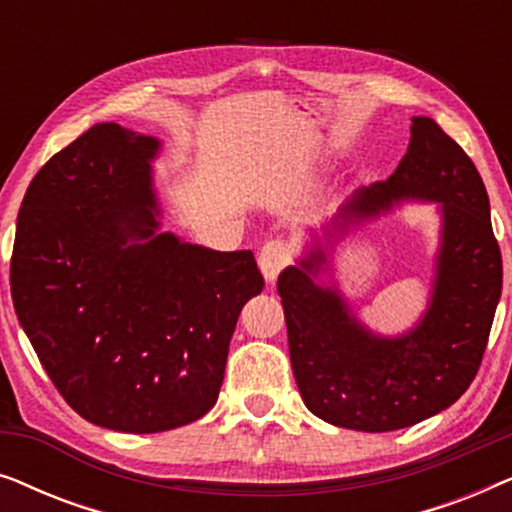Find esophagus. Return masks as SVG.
<instances>
[{
  "label": "esophagus",
  "instance_id": "obj_1",
  "mask_svg": "<svg viewBox=\"0 0 512 512\" xmlns=\"http://www.w3.org/2000/svg\"><path fill=\"white\" fill-rule=\"evenodd\" d=\"M291 261V249L289 244L282 242V240H272L265 244L261 249V254H258V268H261L265 282H275L279 277V272H282L286 265Z\"/></svg>",
  "mask_w": 512,
  "mask_h": 512
}]
</instances>
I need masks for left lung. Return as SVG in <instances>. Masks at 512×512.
<instances>
[{
	"label": "left lung",
	"mask_w": 512,
	"mask_h": 512,
	"mask_svg": "<svg viewBox=\"0 0 512 512\" xmlns=\"http://www.w3.org/2000/svg\"><path fill=\"white\" fill-rule=\"evenodd\" d=\"M403 201H433L441 242L430 305L401 336L355 319L337 287L319 285L327 251L352 225ZM277 279L291 368L312 415L352 431H396L450 408L471 387L501 298V251L473 160L433 118L415 116L410 144L387 181L363 186Z\"/></svg>",
	"instance_id": "obj_1"
}]
</instances>
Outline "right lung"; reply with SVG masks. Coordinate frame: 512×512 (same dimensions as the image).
<instances>
[{"instance_id": "add662e5", "label": "right lung", "mask_w": 512, "mask_h": 512, "mask_svg": "<svg viewBox=\"0 0 512 512\" xmlns=\"http://www.w3.org/2000/svg\"><path fill=\"white\" fill-rule=\"evenodd\" d=\"M156 137L97 123L27 188L11 256L18 321L62 398L111 431L158 433L214 408L251 251L160 233Z\"/></svg>"}]
</instances>
